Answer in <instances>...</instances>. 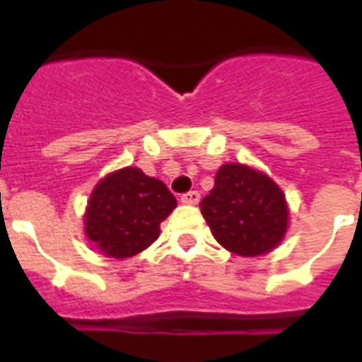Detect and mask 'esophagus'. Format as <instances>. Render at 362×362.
<instances>
[{"label":"esophagus","instance_id":"1","mask_svg":"<svg viewBox=\"0 0 362 362\" xmlns=\"http://www.w3.org/2000/svg\"><path fill=\"white\" fill-rule=\"evenodd\" d=\"M180 201L184 204H197L201 201V193L199 192H187L180 197Z\"/></svg>","mask_w":362,"mask_h":362}]
</instances>
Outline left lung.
Masks as SVG:
<instances>
[{
    "instance_id": "1",
    "label": "left lung",
    "mask_w": 362,
    "mask_h": 362,
    "mask_svg": "<svg viewBox=\"0 0 362 362\" xmlns=\"http://www.w3.org/2000/svg\"><path fill=\"white\" fill-rule=\"evenodd\" d=\"M201 212L216 240L242 257L272 252L289 220L286 195L276 182L240 163L221 165Z\"/></svg>"
}]
</instances>
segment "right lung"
Wrapping results in <instances>:
<instances>
[{
  "label": "right lung",
  "mask_w": 362,
  "mask_h": 362,
  "mask_svg": "<svg viewBox=\"0 0 362 362\" xmlns=\"http://www.w3.org/2000/svg\"><path fill=\"white\" fill-rule=\"evenodd\" d=\"M175 206V195L163 182L136 167H125L93 187L84 214V231L107 257H131L158 240L159 223Z\"/></svg>",
  "instance_id": "1"
}]
</instances>
